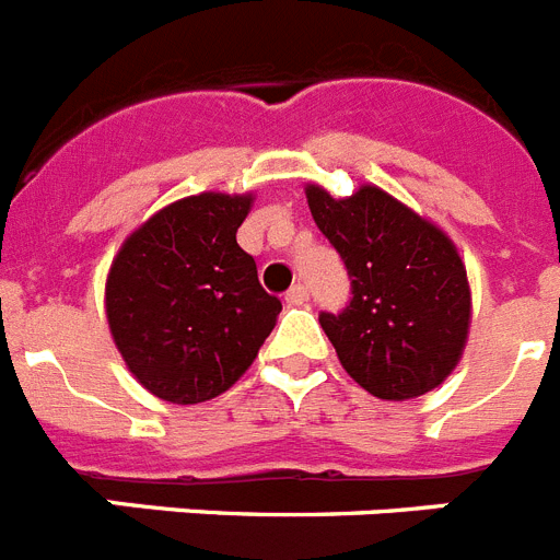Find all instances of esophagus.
<instances>
[{
    "label": "esophagus",
    "instance_id": "34e87169",
    "mask_svg": "<svg viewBox=\"0 0 560 560\" xmlns=\"http://www.w3.org/2000/svg\"><path fill=\"white\" fill-rule=\"evenodd\" d=\"M287 304H304V301L310 299V290L307 284H293L290 290H287Z\"/></svg>",
    "mask_w": 560,
    "mask_h": 560
}]
</instances>
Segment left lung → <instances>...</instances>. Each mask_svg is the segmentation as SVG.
I'll return each instance as SVG.
<instances>
[{"instance_id":"left-lung-1","label":"left lung","mask_w":560,"mask_h":560,"mask_svg":"<svg viewBox=\"0 0 560 560\" xmlns=\"http://www.w3.org/2000/svg\"><path fill=\"white\" fill-rule=\"evenodd\" d=\"M307 202L352 281L347 307L318 315L340 366L381 400L440 386L470 327L468 273L454 242L377 186L347 199L307 186Z\"/></svg>"}]
</instances>
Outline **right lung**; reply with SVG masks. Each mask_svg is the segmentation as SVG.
<instances>
[{
	"label": "right lung",
	"instance_id": "right-lung-1",
	"mask_svg": "<svg viewBox=\"0 0 560 560\" xmlns=\"http://www.w3.org/2000/svg\"><path fill=\"white\" fill-rule=\"evenodd\" d=\"M253 194L206 191L158 211L120 245L106 279V318L129 372L177 406L240 381L273 332L281 301L236 245Z\"/></svg>",
	"mask_w": 560,
	"mask_h": 560
}]
</instances>
